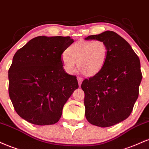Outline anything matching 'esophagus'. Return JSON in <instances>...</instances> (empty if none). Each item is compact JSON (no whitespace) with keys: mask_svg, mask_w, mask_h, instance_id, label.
I'll use <instances>...</instances> for the list:
<instances>
[{"mask_svg":"<svg viewBox=\"0 0 149 149\" xmlns=\"http://www.w3.org/2000/svg\"><path fill=\"white\" fill-rule=\"evenodd\" d=\"M77 81H78L79 86H81L82 81H83V79H82L81 77H77Z\"/></svg>","mask_w":149,"mask_h":149,"instance_id":"esophagus-1","label":"esophagus"}]
</instances>
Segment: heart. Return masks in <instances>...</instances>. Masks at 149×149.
Wrapping results in <instances>:
<instances>
[{"instance_id": "b5f03b06", "label": "heart", "mask_w": 149, "mask_h": 149, "mask_svg": "<svg viewBox=\"0 0 149 149\" xmlns=\"http://www.w3.org/2000/svg\"><path fill=\"white\" fill-rule=\"evenodd\" d=\"M108 55V46L102 40H79L70 45L62 56L65 70L72 74L76 64L82 74L93 77L102 70Z\"/></svg>"}]
</instances>
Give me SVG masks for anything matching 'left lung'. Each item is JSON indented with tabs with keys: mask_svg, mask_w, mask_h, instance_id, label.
Returning <instances> with one entry per match:
<instances>
[{
	"mask_svg": "<svg viewBox=\"0 0 149 149\" xmlns=\"http://www.w3.org/2000/svg\"><path fill=\"white\" fill-rule=\"evenodd\" d=\"M85 40H102L108 46L102 70L81 84L86 118L96 126H112L130 116L137 100L142 79L140 61L129 43L113 31Z\"/></svg>",
	"mask_w": 149,
	"mask_h": 149,
	"instance_id": "1",
	"label": "left lung"
}]
</instances>
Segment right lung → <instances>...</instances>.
Returning a JSON list of instances; mask_svg holds the SVG:
<instances>
[{"label":"right lung","instance_id":"right-lung-1","mask_svg":"<svg viewBox=\"0 0 149 149\" xmlns=\"http://www.w3.org/2000/svg\"><path fill=\"white\" fill-rule=\"evenodd\" d=\"M73 42L70 37L38 36L15 53L8 71L9 95L23 119L47 125L61 118L64 104L79 87L61 61Z\"/></svg>","mask_w":149,"mask_h":149}]
</instances>
